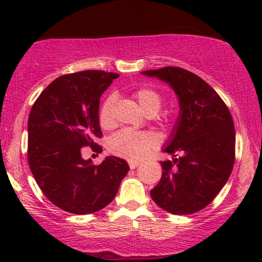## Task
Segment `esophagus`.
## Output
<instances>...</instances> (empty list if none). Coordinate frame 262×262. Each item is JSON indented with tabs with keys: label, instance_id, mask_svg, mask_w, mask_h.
<instances>
[{
	"label": "esophagus",
	"instance_id": "34e87169",
	"mask_svg": "<svg viewBox=\"0 0 262 262\" xmlns=\"http://www.w3.org/2000/svg\"><path fill=\"white\" fill-rule=\"evenodd\" d=\"M128 166H130L131 169H135V168L139 166V162L138 161H128Z\"/></svg>",
	"mask_w": 262,
	"mask_h": 262
}]
</instances>
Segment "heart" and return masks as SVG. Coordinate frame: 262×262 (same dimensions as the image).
Wrapping results in <instances>:
<instances>
[{
  "label": "heart",
  "mask_w": 262,
  "mask_h": 262,
  "mask_svg": "<svg viewBox=\"0 0 262 262\" xmlns=\"http://www.w3.org/2000/svg\"><path fill=\"white\" fill-rule=\"evenodd\" d=\"M139 108L143 112L154 116L163 105V96L156 89L142 87L134 93ZM116 98L107 96L99 110V123L103 128H111L116 125L114 119ZM157 145V136L150 131H135L130 128L118 131L110 138L108 149L114 155L128 160H138L145 155L150 149Z\"/></svg>",
  "instance_id": "1"
}]
</instances>
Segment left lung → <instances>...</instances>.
<instances>
[{"instance_id": "obj_1", "label": "left lung", "mask_w": 262, "mask_h": 262, "mask_svg": "<svg viewBox=\"0 0 262 262\" xmlns=\"http://www.w3.org/2000/svg\"><path fill=\"white\" fill-rule=\"evenodd\" d=\"M177 93L180 114L164 152L162 177L150 191L154 202L173 214L206 207L227 184L235 163V127L228 106L203 78L178 67L143 71Z\"/></svg>"}]
</instances>
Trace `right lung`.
Listing matches in <instances>:
<instances>
[{
  "mask_svg": "<svg viewBox=\"0 0 262 262\" xmlns=\"http://www.w3.org/2000/svg\"><path fill=\"white\" fill-rule=\"evenodd\" d=\"M119 75L102 70L67 74L52 81L32 106L28 117L27 157L31 171L46 198L75 214L96 212L116 196L127 174V162L106 157L99 166L83 160L81 150L102 137L100 96Z\"/></svg>",
  "mask_w": 262,
  "mask_h": 262,
  "instance_id": "obj_1",
  "label": "right lung"
}]
</instances>
